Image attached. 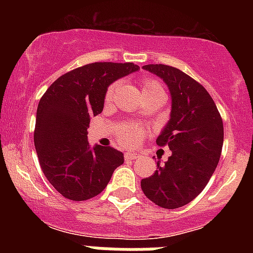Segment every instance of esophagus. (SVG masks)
I'll list each match as a JSON object with an SVG mask.
<instances>
[{"label": "esophagus", "instance_id": "obj_1", "mask_svg": "<svg viewBox=\"0 0 253 253\" xmlns=\"http://www.w3.org/2000/svg\"><path fill=\"white\" fill-rule=\"evenodd\" d=\"M138 157H139V153H135V152H126V153L124 154L125 161H133Z\"/></svg>", "mask_w": 253, "mask_h": 253}]
</instances>
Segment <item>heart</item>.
Listing matches in <instances>:
<instances>
[{"mask_svg":"<svg viewBox=\"0 0 253 253\" xmlns=\"http://www.w3.org/2000/svg\"><path fill=\"white\" fill-rule=\"evenodd\" d=\"M140 84H142L143 95H148V93L153 92H163V86L156 78H143ZM116 88H118V84H113L109 86L106 93H105V102H110L113 100ZM143 135H144V130L142 128L131 124H125L119 130V142L122 143L123 146L134 147L139 144Z\"/></svg>","mask_w":253,"mask_h":253,"instance_id":"heart-1","label":"heart"}]
</instances>
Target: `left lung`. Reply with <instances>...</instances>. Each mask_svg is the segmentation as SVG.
I'll return each instance as SVG.
<instances>
[{
    "mask_svg": "<svg viewBox=\"0 0 253 253\" xmlns=\"http://www.w3.org/2000/svg\"><path fill=\"white\" fill-rule=\"evenodd\" d=\"M169 86L171 119L156 143L172 154L157 171L140 181L147 198L165 209H177L202 193L222 154L224 129L216 105L203 84L175 67L147 64Z\"/></svg>",
    "mask_w": 253,
    "mask_h": 253,
    "instance_id": "1",
    "label": "left lung"
}]
</instances>
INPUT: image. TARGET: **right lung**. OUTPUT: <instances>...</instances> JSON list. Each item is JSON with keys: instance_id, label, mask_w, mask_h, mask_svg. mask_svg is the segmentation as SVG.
<instances>
[{"instance_id": "right-lung-1", "label": "right lung", "mask_w": 253, "mask_h": 253, "mask_svg": "<svg viewBox=\"0 0 253 253\" xmlns=\"http://www.w3.org/2000/svg\"><path fill=\"white\" fill-rule=\"evenodd\" d=\"M134 63L96 62L60 76L49 86L37 110L34 144L46 180L66 199L82 202L99 195L124 162L111 147L90 148L91 116L104 109L109 84L138 71Z\"/></svg>"}]
</instances>
